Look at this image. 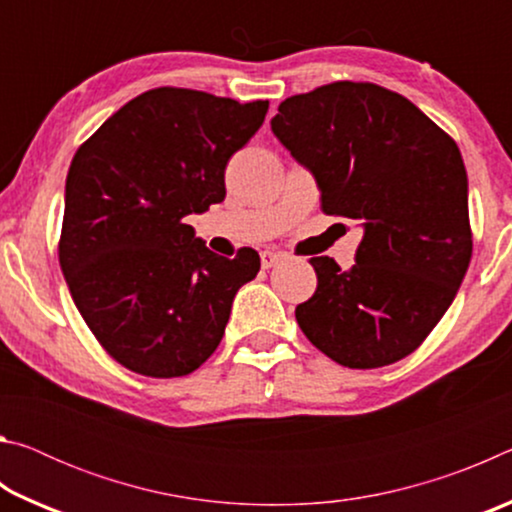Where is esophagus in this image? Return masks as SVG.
<instances>
[{
	"mask_svg": "<svg viewBox=\"0 0 512 512\" xmlns=\"http://www.w3.org/2000/svg\"><path fill=\"white\" fill-rule=\"evenodd\" d=\"M282 257H284L282 253H273V250H262V255H259V259H262V268L275 266Z\"/></svg>",
	"mask_w": 512,
	"mask_h": 512,
	"instance_id": "obj_1",
	"label": "esophagus"
}]
</instances>
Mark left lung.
Listing matches in <instances>:
<instances>
[{"label": "left lung", "mask_w": 512, "mask_h": 512, "mask_svg": "<svg viewBox=\"0 0 512 512\" xmlns=\"http://www.w3.org/2000/svg\"><path fill=\"white\" fill-rule=\"evenodd\" d=\"M277 140L314 173L320 210L361 221L352 268L311 257L318 287L296 307L307 339L348 368L409 357L452 305L472 259L456 142L393 90L334 81L280 103Z\"/></svg>", "instance_id": "1"}]
</instances>
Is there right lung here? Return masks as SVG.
Wrapping results in <instances>:
<instances>
[{
	"label": "right lung",
	"instance_id": "obj_1",
	"mask_svg": "<svg viewBox=\"0 0 512 512\" xmlns=\"http://www.w3.org/2000/svg\"><path fill=\"white\" fill-rule=\"evenodd\" d=\"M266 110L164 85L103 121L69 164L60 268L94 339L137 375L203 366L259 271L253 248L214 255L183 219L223 201L225 164Z\"/></svg>",
	"mask_w": 512,
	"mask_h": 512
}]
</instances>
